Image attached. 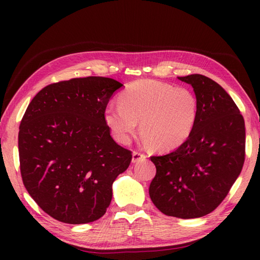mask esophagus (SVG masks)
Returning <instances> with one entry per match:
<instances>
[{
    "label": "esophagus",
    "instance_id": "1",
    "mask_svg": "<svg viewBox=\"0 0 260 260\" xmlns=\"http://www.w3.org/2000/svg\"><path fill=\"white\" fill-rule=\"evenodd\" d=\"M145 155L144 154L142 153H139V152H133V156H132V162L133 163H137L140 161H143V159H145Z\"/></svg>",
    "mask_w": 260,
    "mask_h": 260
}]
</instances>
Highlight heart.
Listing matches in <instances>:
<instances>
[{
    "label": "heart",
    "mask_w": 260,
    "mask_h": 260,
    "mask_svg": "<svg viewBox=\"0 0 260 260\" xmlns=\"http://www.w3.org/2000/svg\"><path fill=\"white\" fill-rule=\"evenodd\" d=\"M119 104H108L104 119L121 144L132 141L141 120L144 143L158 151H171L189 139L197 124L199 109L194 93L167 82L135 81L120 92Z\"/></svg>",
    "instance_id": "obj_1"
}]
</instances>
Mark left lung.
<instances>
[{
    "label": "left lung",
    "mask_w": 260,
    "mask_h": 260,
    "mask_svg": "<svg viewBox=\"0 0 260 260\" xmlns=\"http://www.w3.org/2000/svg\"><path fill=\"white\" fill-rule=\"evenodd\" d=\"M192 86L198 119L183 144L167 155L152 156L156 174L150 197L170 217H203L227 197L245 162V120L228 92L202 75L178 77Z\"/></svg>",
    "instance_id": "obj_1"
}]
</instances>
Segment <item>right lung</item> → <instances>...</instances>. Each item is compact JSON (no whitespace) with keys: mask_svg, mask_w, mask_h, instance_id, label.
Listing matches in <instances>:
<instances>
[{"mask_svg":"<svg viewBox=\"0 0 260 260\" xmlns=\"http://www.w3.org/2000/svg\"><path fill=\"white\" fill-rule=\"evenodd\" d=\"M124 85L106 77L56 82L39 91L20 124L23 184L38 206L58 221L81 224L102 218L113 183L132 152L110 136L104 110Z\"/></svg>","mask_w":260,"mask_h":260,"instance_id":"1","label":"right lung"}]
</instances>
